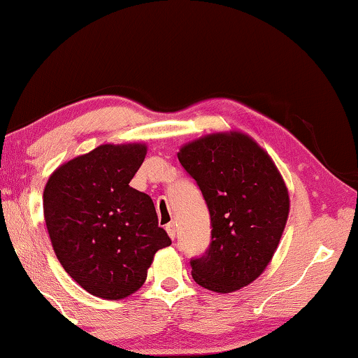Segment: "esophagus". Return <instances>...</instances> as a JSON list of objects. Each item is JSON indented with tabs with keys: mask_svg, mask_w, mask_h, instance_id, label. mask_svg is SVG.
Masks as SVG:
<instances>
[{
	"mask_svg": "<svg viewBox=\"0 0 358 358\" xmlns=\"http://www.w3.org/2000/svg\"><path fill=\"white\" fill-rule=\"evenodd\" d=\"M166 232L168 236L171 237V239H176V232H178V229H176V224L174 222H169V224H166Z\"/></svg>",
	"mask_w": 358,
	"mask_h": 358,
	"instance_id": "esophagus-1",
	"label": "esophagus"
}]
</instances>
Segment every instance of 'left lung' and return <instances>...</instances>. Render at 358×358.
Masks as SVG:
<instances>
[{"instance_id": "obj_1", "label": "left lung", "mask_w": 358, "mask_h": 358, "mask_svg": "<svg viewBox=\"0 0 358 358\" xmlns=\"http://www.w3.org/2000/svg\"><path fill=\"white\" fill-rule=\"evenodd\" d=\"M178 158L196 180L211 217V243L190 262L192 278L227 294L255 281L271 262L291 200L271 157L241 131L215 132L184 143Z\"/></svg>"}]
</instances>
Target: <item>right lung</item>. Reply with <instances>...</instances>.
Returning <instances> with one entry per match:
<instances>
[{
	"instance_id": "1",
	"label": "right lung",
	"mask_w": 358,
	"mask_h": 358,
	"mask_svg": "<svg viewBox=\"0 0 358 358\" xmlns=\"http://www.w3.org/2000/svg\"><path fill=\"white\" fill-rule=\"evenodd\" d=\"M145 143H103L51 173L43 215L53 250L87 292L126 299L143 286L153 257L171 239L153 200L132 189Z\"/></svg>"
}]
</instances>
